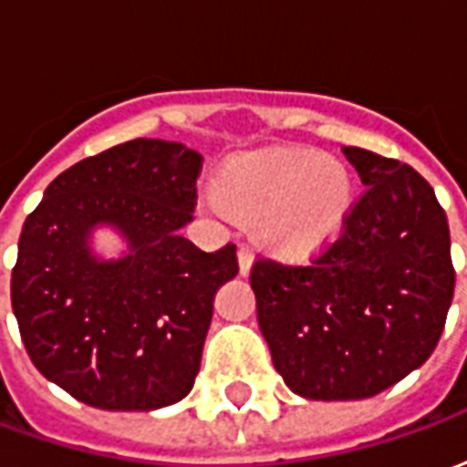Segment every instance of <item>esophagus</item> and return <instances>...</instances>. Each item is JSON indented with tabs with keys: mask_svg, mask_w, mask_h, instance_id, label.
Returning a JSON list of instances; mask_svg holds the SVG:
<instances>
[{
	"mask_svg": "<svg viewBox=\"0 0 467 467\" xmlns=\"http://www.w3.org/2000/svg\"><path fill=\"white\" fill-rule=\"evenodd\" d=\"M237 263H240V273L247 275L253 270L254 263V253L247 247V244H240V250H237Z\"/></svg>",
	"mask_w": 467,
	"mask_h": 467,
	"instance_id": "esophagus-1",
	"label": "esophagus"
}]
</instances>
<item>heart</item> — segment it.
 <instances>
[{"label": "heart", "mask_w": 467, "mask_h": 467, "mask_svg": "<svg viewBox=\"0 0 467 467\" xmlns=\"http://www.w3.org/2000/svg\"><path fill=\"white\" fill-rule=\"evenodd\" d=\"M352 194V174L337 157L285 150L240 160L204 200L223 217L257 223V237L267 247L303 257L340 234Z\"/></svg>", "instance_id": "heart-1"}]
</instances>
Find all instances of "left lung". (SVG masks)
I'll list each match as a JSON object with an SVG mask.
<instances>
[{"label":"left lung","mask_w":467,"mask_h":467,"mask_svg":"<svg viewBox=\"0 0 467 467\" xmlns=\"http://www.w3.org/2000/svg\"><path fill=\"white\" fill-rule=\"evenodd\" d=\"M365 194L310 265L257 260V323L307 400H362L431 358L455 290L448 217L410 164L343 147Z\"/></svg>","instance_id":"8db88e82"}]
</instances>
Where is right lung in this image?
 <instances>
[{"instance_id": "add662e5", "label": "right lung", "mask_w": 467, "mask_h": 467, "mask_svg": "<svg viewBox=\"0 0 467 467\" xmlns=\"http://www.w3.org/2000/svg\"><path fill=\"white\" fill-rule=\"evenodd\" d=\"M202 157L182 142L132 140L69 167L26 217L12 270V310L35 368L102 410H157L200 372L217 290L237 247L204 253L192 223ZM120 234L102 258L91 234Z\"/></svg>"}]
</instances>
